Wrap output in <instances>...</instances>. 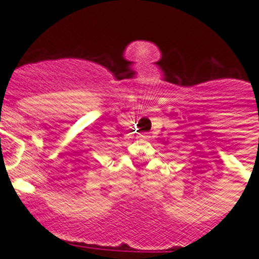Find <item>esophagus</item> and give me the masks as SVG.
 <instances>
[{
  "label": "esophagus",
  "mask_w": 259,
  "mask_h": 259,
  "mask_svg": "<svg viewBox=\"0 0 259 259\" xmlns=\"http://www.w3.org/2000/svg\"><path fill=\"white\" fill-rule=\"evenodd\" d=\"M138 138H140V140H148L149 136H148L146 133H142V134H138Z\"/></svg>",
  "instance_id": "obj_1"
}]
</instances>
